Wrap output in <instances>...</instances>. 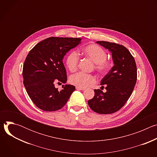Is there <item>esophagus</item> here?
Listing matches in <instances>:
<instances>
[{"mask_svg": "<svg viewBox=\"0 0 157 157\" xmlns=\"http://www.w3.org/2000/svg\"><path fill=\"white\" fill-rule=\"evenodd\" d=\"M76 89H78V90H81V91H84L85 88H81V87H76Z\"/></svg>", "mask_w": 157, "mask_h": 157, "instance_id": "obj_1", "label": "esophagus"}]
</instances>
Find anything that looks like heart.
Here are the masks:
<instances>
[{
    "label": "heart",
    "mask_w": 157,
    "mask_h": 157,
    "mask_svg": "<svg viewBox=\"0 0 157 157\" xmlns=\"http://www.w3.org/2000/svg\"><path fill=\"white\" fill-rule=\"evenodd\" d=\"M82 53L85 56L90 59L95 63V68L100 73H106L110 68V63L107 60L106 52L97 44H89L82 49ZM79 61V56L76 51H71L67 55L66 65L67 68L71 72L77 70ZM70 82L77 87L84 88L89 84L96 82V78L91 75L82 72L73 75L70 78Z\"/></svg>",
    "instance_id": "heart-1"
}]
</instances>
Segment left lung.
Returning a JSON list of instances; mask_svg holds the SVG:
<instances>
[{
	"label": "left lung",
	"mask_w": 157,
	"mask_h": 157,
	"mask_svg": "<svg viewBox=\"0 0 157 157\" xmlns=\"http://www.w3.org/2000/svg\"><path fill=\"white\" fill-rule=\"evenodd\" d=\"M96 43L110 52L114 66L101 81V85H106L107 91L94 89V96L88 105L98 114H113L124 105L132 93L137 81L136 63L123 45L104 41Z\"/></svg>",
	"instance_id": "left-lung-1"
}]
</instances>
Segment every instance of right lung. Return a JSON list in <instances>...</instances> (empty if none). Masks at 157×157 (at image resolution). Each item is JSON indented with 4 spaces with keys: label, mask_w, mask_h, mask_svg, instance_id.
Here are the masks:
<instances>
[{
    "label": "right lung",
    "mask_w": 157,
    "mask_h": 157,
    "mask_svg": "<svg viewBox=\"0 0 157 157\" xmlns=\"http://www.w3.org/2000/svg\"><path fill=\"white\" fill-rule=\"evenodd\" d=\"M81 43L79 38L50 37L44 40L29 53L23 67L24 84L31 100L44 111H56L66 104L75 87H55V83H66L67 75L63 63L64 56Z\"/></svg>",
    "instance_id": "add662e5"
}]
</instances>
